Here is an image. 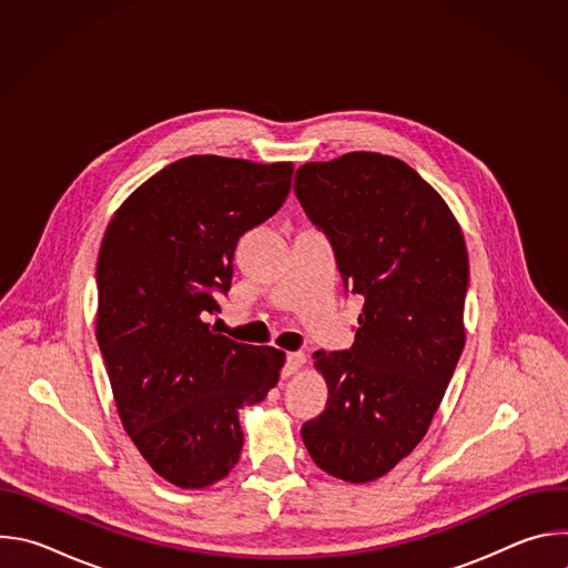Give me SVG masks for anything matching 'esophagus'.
Returning a JSON list of instances; mask_svg holds the SVG:
<instances>
[{
	"instance_id": "1",
	"label": "esophagus",
	"mask_w": 568,
	"mask_h": 568,
	"mask_svg": "<svg viewBox=\"0 0 568 568\" xmlns=\"http://www.w3.org/2000/svg\"><path fill=\"white\" fill-rule=\"evenodd\" d=\"M303 362H305V355H303V353H287V355H285V366H283L285 375L296 373V371L303 366Z\"/></svg>"
}]
</instances>
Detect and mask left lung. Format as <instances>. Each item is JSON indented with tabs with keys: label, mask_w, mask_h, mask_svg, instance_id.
<instances>
[{
	"label": "left lung",
	"mask_w": 568,
	"mask_h": 568,
	"mask_svg": "<svg viewBox=\"0 0 568 568\" xmlns=\"http://www.w3.org/2000/svg\"><path fill=\"white\" fill-rule=\"evenodd\" d=\"M294 193L364 296L355 344L312 355L328 402L301 436L323 471L368 483L423 440L463 353L465 240L445 200L379 152L303 164Z\"/></svg>",
	"instance_id": "obj_1"
}]
</instances>
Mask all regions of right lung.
I'll return each mask as SVG.
<instances>
[{
	"mask_svg": "<svg viewBox=\"0 0 568 568\" xmlns=\"http://www.w3.org/2000/svg\"><path fill=\"white\" fill-rule=\"evenodd\" d=\"M294 166L184 156L141 184L112 217L97 265V339L123 429L178 488H206L240 458L237 412L265 399L285 362L237 344L220 312L237 240L285 202Z\"/></svg>",
	"mask_w": 568,
	"mask_h": 568,
	"instance_id": "add662e5",
	"label": "right lung"
}]
</instances>
